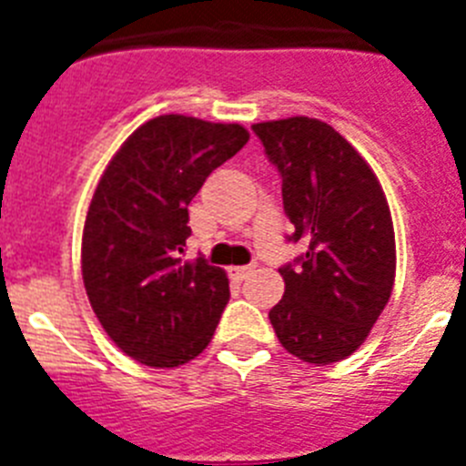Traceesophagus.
<instances>
[{
    "mask_svg": "<svg viewBox=\"0 0 466 466\" xmlns=\"http://www.w3.org/2000/svg\"><path fill=\"white\" fill-rule=\"evenodd\" d=\"M252 270H254V266H233V268H230V275H233L236 279H245L247 275L252 273Z\"/></svg>",
    "mask_w": 466,
    "mask_h": 466,
    "instance_id": "obj_1",
    "label": "esophagus"
}]
</instances>
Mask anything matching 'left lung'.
Listing matches in <instances>:
<instances>
[{"label": "left lung", "instance_id": "1", "mask_svg": "<svg viewBox=\"0 0 466 466\" xmlns=\"http://www.w3.org/2000/svg\"><path fill=\"white\" fill-rule=\"evenodd\" d=\"M282 177L291 242L306 254L279 268L284 296L268 312L287 352L333 364L366 340L394 287L397 249L378 177L329 123L308 116L254 123Z\"/></svg>", "mask_w": 466, "mask_h": 466}]
</instances>
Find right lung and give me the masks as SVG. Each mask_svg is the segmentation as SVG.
<instances>
[{
	"instance_id": "1",
	"label": "right lung",
	"mask_w": 466,
	"mask_h": 466,
	"mask_svg": "<svg viewBox=\"0 0 466 466\" xmlns=\"http://www.w3.org/2000/svg\"><path fill=\"white\" fill-rule=\"evenodd\" d=\"M247 139L238 123L166 114L139 126L102 172L86 214L81 273L93 312L127 357L170 369L212 340L228 278L205 257L184 258L188 203Z\"/></svg>"
}]
</instances>
